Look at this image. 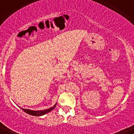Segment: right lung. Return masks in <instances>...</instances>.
Segmentation results:
<instances>
[{
  "instance_id": "1",
  "label": "right lung",
  "mask_w": 134,
  "mask_h": 134,
  "mask_svg": "<svg viewBox=\"0 0 134 134\" xmlns=\"http://www.w3.org/2000/svg\"><path fill=\"white\" fill-rule=\"evenodd\" d=\"M56 106V103L53 106V107H50L49 109H47L45 110H41V111H34V110H30V109H22L23 111H25V113H28L29 115H31L34 116H41L43 115L46 114V113L50 112L52 110L54 109V108Z\"/></svg>"
}]
</instances>
